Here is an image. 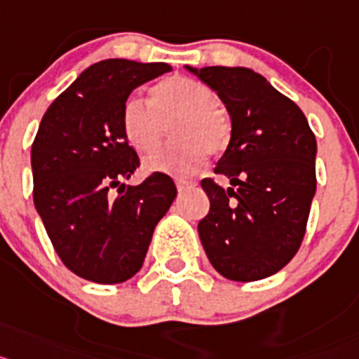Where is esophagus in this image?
Here are the masks:
<instances>
[{
  "instance_id": "obj_1",
  "label": "esophagus",
  "mask_w": 359,
  "mask_h": 359,
  "mask_svg": "<svg viewBox=\"0 0 359 359\" xmlns=\"http://www.w3.org/2000/svg\"><path fill=\"white\" fill-rule=\"evenodd\" d=\"M175 184H177V189L182 193V191H186V189L193 188V186H195L197 182H195V180H188V179H179Z\"/></svg>"
}]
</instances>
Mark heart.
I'll list each match as a JSON object with an SVG mask.
<instances>
[{
    "mask_svg": "<svg viewBox=\"0 0 359 359\" xmlns=\"http://www.w3.org/2000/svg\"><path fill=\"white\" fill-rule=\"evenodd\" d=\"M149 105L137 97L126 99L121 111L124 139L133 149L146 154L158 144L162 126L170 128L175 142L158 148L144 158L151 173L186 175L204 162L205 154H222L231 141V121L217 106L210 86L188 77H171L151 88Z\"/></svg>",
    "mask_w": 359,
    "mask_h": 359,
    "instance_id": "heart-1",
    "label": "heart"
}]
</instances>
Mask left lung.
Returning a JSON list of instances; mask_svg holds the SVG:
<instances>
[{"label":"left lung","instance_id":"8db88e82","mask_svg":"<svg viewBox=\"0 0 359 359\" xmlns=\"http://www.w3.org/2000/svg\"><path fill=\"white\" fill-rule=\"evenodd\" d=\"M217 92L231 117V141L213 179L202 180L210 213L198 236L211 266L235 282L267 278L300 249L316 193V137L304 111L244 67H186Z\"/></svg>","mask_w":359,"mask_h":359}]
</instances>
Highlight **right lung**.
<instances>
[{
	"mask_svg": "<svg viewBox=\"0 0 359 359\" xmlns=\"http://www.w3.org/2000/svg\"><path fill=\"white\" fill-rule=\"evenodd\" d=\"M170 70L166 63L104 59L43 115L30 155L34 205L55 253L81 278L108 285L132 278L175 201V184L164 173L139 186L124 184L139 157L121 128L128 95Z\"/></svg>",
	"mask_w": 359,
	"mask_h": 359,
	"instance_id": "obj_1",
	"label": "right lung"
}]
</instances>
